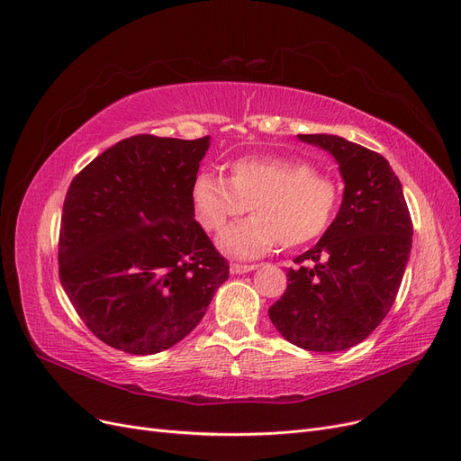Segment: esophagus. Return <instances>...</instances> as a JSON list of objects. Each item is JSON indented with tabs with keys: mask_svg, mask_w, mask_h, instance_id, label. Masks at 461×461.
Returning a JSON list of instances; mask_svg holds the SVG:
<instances>
[{
	"mask_svg": "<svg viewBox=\"0 0 461 461\" xmlns=\"http://www.w3.org/2000/svg\"><path fill=\"white\" fill-rule=\"evenodd\" d=\"M258 266L256 264H231L230 266V271L233 275H243V273H249V271H254Z\"/></svg>",
	"mask_w": 461,
	"mask_h": 461,
	"instance_id": "obj_1",
	"label": "esophagus"
}]
</instances>
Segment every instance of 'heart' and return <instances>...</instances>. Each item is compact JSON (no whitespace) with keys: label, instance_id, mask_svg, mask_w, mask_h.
Returning <instances> with one entry per match:
<instances>
[{"label":"heart","instance_id":"heart-1","mask_svg":"<svg viewBox=\"0 0 461 461\" xmlns=\"http://www.w3.org/2000/svg\"><path fill=\"white\" fill-rule=\"evenodd\" d=\"M339 202V185L302 158L245 156L231 164L230 178L202 171L192 183L195 216L209 231L254 211L218 237L220 249L243 259L267 254L278 243L297 249L316 241L330 230Z\"/></svg>","mask_w":461,"mask_h":461}]
</instances>
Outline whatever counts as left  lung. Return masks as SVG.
I'll use <instances>...</instances> for the list:
<instances>
[{
	"label": "left lung",
	"instance_id": "1",
	"mask_svg": "<svg viewBox=\"0 0 461 461\" xmlns=\"http://www.w3.org/2000/svg\"><path fill=\"white\" fill-rule=\"evenodd\" d=\"M328 150L345 194L330 230L297 256L288 286L269 309L276 331L312 352H339L367 339L392 309L412 247V220L388 159L328 133L297 135Z\"/></svg>",
	"mask_w": 461,
	"mask_h": 461
}]
</instances>
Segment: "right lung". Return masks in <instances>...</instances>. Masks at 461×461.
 I'll use <instances>...</instances> for the list:
<instances>
[{"mask_svg": "<svg viewBox=\"0 0 461 461\" xmlns=\"http://www.w3.org/2000/svg\"><path fill=\"white\" fill-rule=\"evenodd\" d=\"M209 141L133 135L69 185L59 283L86 328L113 348L147 356L183 341L230 276L194 218L192 183Z\"/></svg>", "mask_w": 461, "mask_h": 461, "instance_id": "obj_1", "label": "right lung"}]
</instances>
